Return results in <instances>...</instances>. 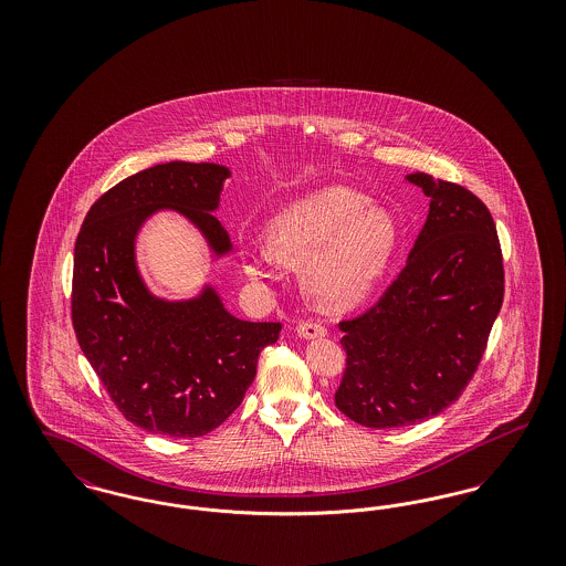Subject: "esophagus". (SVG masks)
<instances>
[{"label": "esophagus", "mask_w": 566, "mask_h": 566, "mask_svg": "<svg viewBox=\"0 0 566 566\" xmlns=\"http://www.w3.org/2000/svg\"><path fill=\"white\" fill-rule=\"evenodd\" d=\"M296 335L301 339H321V337H326V328L321 323L307 321V323H301L296 326Z\"/></svg>", "instance_id": "esophagus-1"}]
</instances>
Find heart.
Here are the masks:
<instances>
[{
  "instance_id": "b5f03b06",
  "label": "heart",
  "mask_w": 566,
  "mask_h": 566,
  "mask_svg": "<svg viewBox=\"0 0 566 566\" xmlns=\"http://www.w3.org/2000/svg\"><path fill=\"white\" fill-rule=\"evenodd\" d=\"M397 220L384 206L348 187H324L286 206L265 227L275 259L301 265L307 293L324 307L344 310L371 295L397 245ZM242 270L268 284L270 254L245 245Z\"/></svg>"
}]
</instances>
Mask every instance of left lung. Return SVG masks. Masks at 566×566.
I'll use <instances>...</instances> for the list:
<instances>
[{"mask_svg":"<svg viewBox=\"0 0 566 566\" xmlns=\"http://www.w3.org/2000/svg\"><path fill=\"white\" fill-rule=\"evenodd\" d=\"M431 199L405 268L365 314L339 323L348 354L335 405L369 429L409 427L454 403L503 305L494 220L471 190L416 171Z\"/></svg>","mask_w":566,"mask_h":566,"instance_id":"left-lung-1","label":"left lung"}]
</instances>
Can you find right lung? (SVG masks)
I'll list each match as a JSON object with an SVG mask.
<instances>
[{
    "label": "right lung",
    "instance_id": "add662e5",
    "mask_svg": "<svg viewBox=\"0 0 566 566\" xmlns=\"http://www.w3.org/2000/svg\"><path fill=\"white\" fill-rule=\"evenodd\" d=\"M229 176L216 163L155 165L102 195L82 222L74 331L109 399L144 431L176 439L214 431L242 403L261 350L280 337V323L235 318L212 284L169 301L148 289L137 268V235L163 210L185 216L214 261L231 254L214 216Z\"/></svg>",
    "mask_w": 566,
    "mask_h": 566
}]
</instances>
